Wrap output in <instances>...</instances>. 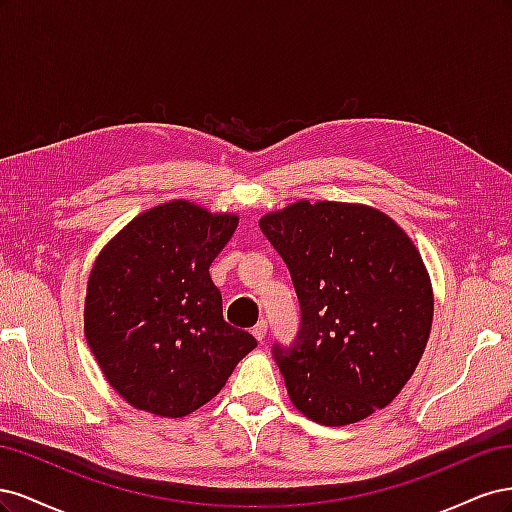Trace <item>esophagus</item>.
Here are the masks:
<instances>
[{"mask_svg": "<svg viewBox=\"0 0 512 512\" xmlns=\"http://www.w3.org/2000/svg\"><path fill=\"white\" fill-rule=\"evenodd\" d=\"M267 329H269L267 320H258V322H256V327L252 329V333H254V337L258 339V342H262V339H265V335H267Z\"/></svg>", "mask_w": 512, "mask_h": 512, "instance_id": "obj_1", "label": "esophagus"}]
</instances>
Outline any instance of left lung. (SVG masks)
Listing matches in <instances>:
<instances>
[{
    "label": "left lung",
    "mask_w": 512,
    "mask_h": 512,
    "mask_svg": "<svg viewBox=\"0 0 512 512\" xmlns=\"http://www.w3.org/2000/svg\"><path fill=\"white\" fill-rule=\"evenodd\" d=\"M301 305L273 359L307 418L348 425L389 406L427 346L433 294L416 247L369 207L294 203L260 220Z\"/></svg>",
    "instance_id": "left-lung-1"
}]
</instances>
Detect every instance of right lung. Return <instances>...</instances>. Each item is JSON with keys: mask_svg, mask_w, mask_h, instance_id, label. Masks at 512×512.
<instances>
[{"mask_svg": "<svg viewBox=\"0 0 512 512\" xmlns=\"http://www.w3.org/2000/svg\"><path fill=\"white\" fill-rule=\"evenodd\" d=\"M237 222L175 200L138 215L98 256L85 299L87 344L134 408L190 414L256 348L254 335L224 320L209 275Z\"/></svg>", "mask_w": 512, "mask_h": 512, "instance_id": "1", "label": "right lung"}]
</instances>
